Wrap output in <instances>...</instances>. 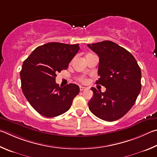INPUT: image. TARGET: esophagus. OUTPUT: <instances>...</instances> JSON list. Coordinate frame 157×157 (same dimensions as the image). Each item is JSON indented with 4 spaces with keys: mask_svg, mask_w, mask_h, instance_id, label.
<instances>
[{
    "mask_svg": "<svg viewBox=\"0 0 157 157\" xmlns=\"http://www.w3.org/2000/svg\"><path fill=\"white\" fill-rule=\"evenodd\" d=\"M86 89V87H83V86L80 87V91H83V90H85Z\"/></svg>",
    "mask_w": 157,
    "mask_h": 157,
    "instance_id": "1",
    "label": "esophagus"
}]
</instances>
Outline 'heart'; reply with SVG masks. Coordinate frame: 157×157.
Instances as JSON below:
<instances>
[{"label": "heart", "mask_w": 157, "mask_h": 157, "mask_svg": "<svg viewBox=\"0 0 157 157\" xmlns=\"http://www.w3.org/2000/svg\"><path fill=\"white\" fill-rule=\"evenodd\" d=\"M78 80L79 81H81V82H85V81H86V79H85L83 77H78Z\"/></svg>", "instance_id": "heart-1"}]
</instances>
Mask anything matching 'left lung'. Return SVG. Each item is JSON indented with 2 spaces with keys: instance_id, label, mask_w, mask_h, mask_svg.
<instances>
[{
  "instance_id": "left-lung-1",
  "label": "left lung",
  "mask_w": 157,
  "mask_h": 157,
  "mask_svg": "<svg viewBox=\"0 0 157 157\" xmlns=\"http://www.w3.org/2000/svg\"><path fill=\"white\" fill-rule=\"evenodd\" d=\"M87 46L99 57L96 83L105 92L91 87L94 93L89 101L90 110L106 121L121 119L132 108L141 90V71L130 52L112 41L104 40Z\"/></svg>"
}]
</instances>
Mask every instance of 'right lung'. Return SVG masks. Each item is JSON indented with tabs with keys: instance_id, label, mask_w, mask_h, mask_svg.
Masks as SVG:
<instances>
[{
	"instance_id": "obj_1",
	"label": "right lung",
	"mask_w": 157,
	"mask_h": 157,
	"mask_svg": "<svg viewBox=\"0 0 157 157\" xmlns=\"http://www.w3.org/2000/svg\"><path fill=\"white\" fill-rule=\"evenodd\" d=\"M79 45L48 43L38 46L24 60L20 72L21 88L36 111L45 117H55L70 108L79 93L77 85L59 87L58 72L67 68L78 52Z\"/></svg>"
}]
</instances>
